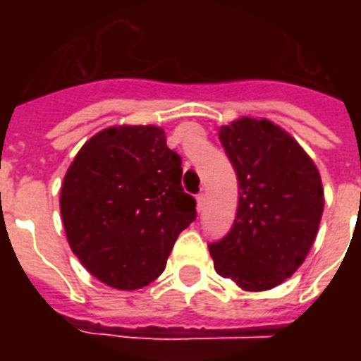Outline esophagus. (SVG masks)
<instances>
[{
	"label": "esophagus",
	"instance_id": "esophagus-1",
	"mask_svg": "<svg viewBox=\"0 0 361 361\" xmlns=\"http://www.w3.org/2000/svg\"><path fill=\"white\" fill-rule=\"evenodd\" d=\"M197 202H198V212H202L204 206H206V195H204V192H200V195H198Z\"/></svg>",
	"mask_w": 361,
	"mask_h": 361
}]
</instances>
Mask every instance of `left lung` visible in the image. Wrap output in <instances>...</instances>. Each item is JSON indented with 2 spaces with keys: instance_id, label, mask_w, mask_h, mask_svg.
Listing matches in <instances>:
<instances>
[{
  "instance_id": "obj_1",
  "label": "left lung",
  "mask_w": 361,
  "mask_h": 361,
  "mask_svg": "<svg viewBox=\"0 0 361 361\" xmlns=\"http://www.w3.org/2000/svg\"><path fill=\"white\" fill-rule=\"evenodd\" d=\"M240 198L231 232L209 243L215 271L249 292L269 290L307 257L324 212L314 163L279 125L240 118L219 129Z\"/></svg>"
}]
</instances>
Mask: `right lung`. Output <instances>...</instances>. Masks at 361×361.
Masks as SVG:
<instances>
[{
  "instance_id": "1",
  "label": "right lung",
  "mask_w": 361,
  "mask_h": 361,
  "mask_svg": "<svg viewBox=\"0 0 361 361\" xmlns=\"http://www.w3.org/2000/svg\"><path fill=\"white\" fill-rule=\"evenodd\" d=\"M181 172L155 125L109 127L80 147L59 209L71 249L93 277L136 290L163 274L180 232L197 219Z\"/></svg>"
}]
</instances>
